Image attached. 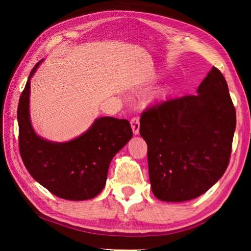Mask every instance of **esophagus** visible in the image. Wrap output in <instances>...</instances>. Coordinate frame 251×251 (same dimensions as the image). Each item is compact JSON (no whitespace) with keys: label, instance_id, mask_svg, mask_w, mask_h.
<instances>
[{"label":"esophagus","instance_id":"1","mask_svg":"<svg viewBox=\"0 0 251 251\" xmlns=\"http://www.w3.org/2000/svg\"><path fill=\"white\" fill-rule=\"evenodd\" d=\"M130 126H131V129H133L134 135H138L139 134V118L138 117L131 118Z\"/></svg>","mask_w":251,"mask_h":251}]
</instances>
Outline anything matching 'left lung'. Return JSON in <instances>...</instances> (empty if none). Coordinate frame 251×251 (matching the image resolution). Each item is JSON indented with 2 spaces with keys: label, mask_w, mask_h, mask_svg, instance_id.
<instances>
[{
  "label": "left lung",
  "mask_w": 251,
  "mask_h": 251,
  "mask_svg": "<svg viewBox=\"0 0 251 251\" xmlns=\"http://www.w3.org/2000/svg\"><path fill=\"white\" fill-rule=\"evenodd\" d=\"M198 95L168 99L142 114L152 194L163 201L199 197L217 182L230 160L236 109L228 85L212 67Z\"/></svg>",
  "instance_id": "1"
}]
</instances>
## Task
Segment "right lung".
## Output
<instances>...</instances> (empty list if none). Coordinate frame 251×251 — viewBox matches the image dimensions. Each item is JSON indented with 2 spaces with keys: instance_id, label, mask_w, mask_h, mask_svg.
<instances>
[{
  "instance_id": "add662e5",
  "label": "right lung",
  "mask_w": 251,
  "mask_h": 251,
  "mask_svg": "<svg viewBox=\"0 0 251 251\" xmlns=\"http://www.w3.org/2000/svg\"><path fill=\"white\" fill-rule=\"evenodd\" d=\"M42 62V61H41ZM41 62L33 67L18 106L19 147L27 172L49 192L67 201L96 197L106 184L113 157L133 136L127 120L100 117L91 128L67 143L37 136L29 121V84Z\"/></svg>"
}]
</instances>
